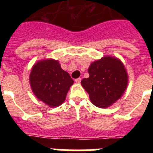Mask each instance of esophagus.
<instances>
[{
    "label": "esophagus",
    "mask_w": 153,
    "mask_h": 153,
    "mask_svg": "<svg viewBox=\"0 0 153 153\" xmlns=\"http://www.w3.org/2000/svg\"><path fill=\"white\" fill-rule=\"evenodd\" d=\"M75 82L76 83H80L81 82V78H77V79H75Z\"/></svg>",
    "instance_id": "obj_1"
}]
</instances>
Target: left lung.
I'll use <instances>...</instances> for the list:
<instances>
[{
    "label": "left lung",
    "instance_id": "1",
    "mask_svg": "<svg viewBox=\"0 0 153 153\" xmlns=\"http://www.w3.org/2000/svg\"><path fill=\"white\" fill-rule=\"evenodd\" d=\"M89 78L81 84L96 106L106 108L122 97L126 89L128 76L123 63L117 58L105 56L91 63Z\"/></svg>",
    "mask_w": 153,
    "mask_h": 153
}]
</instances>
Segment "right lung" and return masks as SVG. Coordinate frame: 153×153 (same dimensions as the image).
Returning a JSON list of instances; mask_svg holds the SVG:
<instances>
[{
  "instance_id": "add662e5",
  "label": "right lung",
  "mask_w": 153,
  "mask_h": 153,
  "mask_svg": "<svg viewBox=\"0 0 153 153\" xmlns=\"http://www.w3.org/2000/svg\"><path fill=\"white\" fill-rule=\"evenodd\" d=\"M30 83L36 98L55 107L64 102L74 80L60 67L59 62L50 59L33 65L30 74Z\"/></svg>"
}]
</instances>
